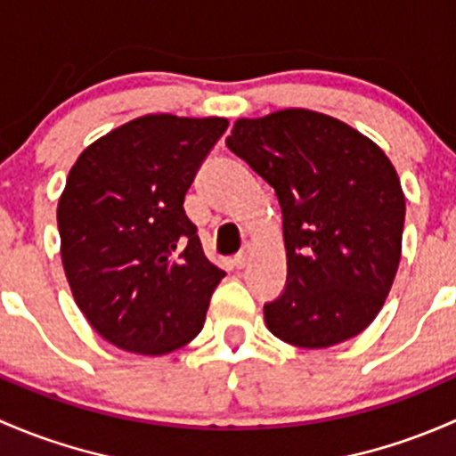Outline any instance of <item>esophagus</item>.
<instances>
[{
    "instance_id": "1",
    "label": "esophagus",
    "mask_w": 456,
    "mask_h": 456,
    "mask_svg": "<svg viewBox=\"0 0 456 456\" xmlns=\"http://www.w3.org/2000/svg\"><path fill=\"white\" fill-rule=\"evenodd\" d=\"M250 256H252V246H250V243H243L241 252H239V255L234 256V265H237L239 270H241V267L248 265V261H250Z\"/></svg>"
}]
</instances>
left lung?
Segmentation results:
<instances>
[{
    "mask_svg": "<svg viewBox=\"0 0 456 456\" xmlns=\"http://www.w3.org/2000/svg\"><path fill=\"white\" fill-rule=\"evenodd\" d=\"M226 147L274 189L288 281L267 330L303 349L358 336L388 297L406 201L391 159L349 125L307 110L237 120Z\"/></svg>",
    "mask_w": 456,
    "mask_h": 456,
    "instance_id": "1",
    "label": "left lung"
}]
</instances>
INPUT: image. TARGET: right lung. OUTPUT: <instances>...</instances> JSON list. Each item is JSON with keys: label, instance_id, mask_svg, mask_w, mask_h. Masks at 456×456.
Here are the masks:
<instances>
[{"label": "right lung", "instance_id": "add662e5", "mask_svg": "<svg viewBox=\"0 0 456 456\" xmlns=\"http://www.w3.org/2000/svg\"><path fill=\"white\" fill-rule=\"evenodd\" d=\"M226 118L142 116L77 159L59 200L61 259L78 309L105 340L162 355L201 331L226 272L201 250L184 195Z\"/></svg>", "mask_w": 456, "mask_h": 456}]
</instances>
